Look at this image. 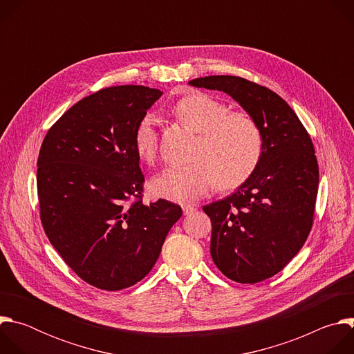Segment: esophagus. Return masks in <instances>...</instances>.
<instances>
[{"mask_svg": "<svg viewBox=\"0 0 354 354\" xmlns=\"http://www.w3.org/2000/svg\"><path fill=\"white\" fill-rule=\"evenodd\" d=\"M182 209H183V214L185 216H190V214H193L196 212V207L192 206V205H185Z\"/></svg>", "mask_w": 354, "mask_h": 354, "instance_id": "34e87169", "label": "esophagus"}]
</instances>
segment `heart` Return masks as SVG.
Instances as JSON below:
<instances>
[{"mask_svg": "<svg viewBox=\"0 0 354 354\" xmlns=\"http://www.w3.org/2000/svg\"><path fill=\"white\" fill-rule=\"evenodd\" d=\"M176 115L200 133L189 165L171 167L151 180V189L164 198L186 203L206 194L216 183L228 190L242 185L258 168L263 156V133L246 112H230L218 99L194 92L179 99ZM138 158L154 164L158 156V123L145 115L133 136Z\"/></svg>", "mask_w": 354, "mask_h": 354, "instance_id": "obj_1", "label": "heart"}]
</instances>
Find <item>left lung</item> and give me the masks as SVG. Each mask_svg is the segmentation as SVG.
Segmentation results:
<instances>
[{"label": "left lung", "mask_w": 354, "mask_h": 354, "mask_svg": "<svg viewBox=\"0 0 354 354\" xmlns=\"http://www.w3.org/2000/svg\"><path fill=\"white\" fill-rule=\"evenodd\" d=\"M189 84L231 95L262 129L263 156L255 172L203 210L221 273L242 284L263 281L286 268L313 228L319 182L313 140L286 100L266 86L235 75Z\"/></svg>", "instance_id": "left-lung-1"}]
</instances>
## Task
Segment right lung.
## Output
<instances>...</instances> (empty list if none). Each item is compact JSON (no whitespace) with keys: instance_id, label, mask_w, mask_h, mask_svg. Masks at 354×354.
I'll use <instances>...</instances> for the list:
<instances>
[{"instance_id":"add662e5","label":"right lung","mask_w":354,"mask_h":354,"mask_svg":"<svg viewBox=\"0 0 354 354\" xmlns=\"http://www.w3.org/2000/svg\"><path fill=\"white\" fill-rule=\"evenodd\" d=\"M162 92L141 85L85 96L48 129L37 158L43 230L73 272L106 291L127 288L156 265L180 206L142 203L137 123Z\"/></svg>"}]
</instances>
